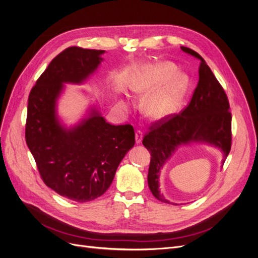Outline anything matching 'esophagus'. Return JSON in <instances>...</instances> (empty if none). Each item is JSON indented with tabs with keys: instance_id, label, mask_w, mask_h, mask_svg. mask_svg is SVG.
Wrapping results in <instances>:
<instances>
[{
	"instance_id": "obj_1",
	"label": "esophagus",
	"mask_w": 258,
	"mask_h": 258,
	"mask_svg": "<svg viewBox=\"0 0 258 258\" xmlns=\"http://www.w3.org/2000/svg\"><path fill=\"white\" fill-rule=\"evenodd\" d=\"M142 139H143L142 132H141V131H137V134H136V144H137V145L141 144Z\"/></svg>"
}]
</instances>
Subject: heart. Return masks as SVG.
I'll return each instance as SVG.
<instances>
[{"label": "heart", "instance_id": "b5f03b06", "mask_svg": "<svg viewBox=\"0 0 258 258\" xmlns=\"http://www.w3.org/2000/svg\"><path fill=\"white\" fill-rule=\"evenodd\" d=\"M175 67L169 62L143 69L132 85V90L141 96H148L163 87L146 101L144 105L145 115L152 120H163L172 116L182 103L188 89V77L176 73Z\"/></svg>", "mask_w": 258, "mask_h": 258}]
</instances>
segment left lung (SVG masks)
<instances>
[{
	"mask_svg": "<svg viewBox=\"0 0 258 258\" xmlns=\"http://www.w3.org/2000/svg\"><path fill=\"white\" fill-rule=\"evenodd\" d=\"M200 60L199 81L190 103L178 115L156 122L143 139L151 153L147 183L155 198L165 204L178 206L160 191V174L166 163L181 146L194 143L217 148L223 155V165L231 146V114L228 99L216 77L199 53L181 47Z\"/></svg>",
	"mask_w": 258,
	"mask_h": 258,
	"instance_id": "1",
	"label": "left lung"
}]
</instances>
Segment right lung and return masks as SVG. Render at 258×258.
Instances as JSON below:
<instances>
[{
    "label": "right lung",
    "instance_id": "add662e5",
    "mask_svg": "<svg viewBox=\"0 0 258 258\" xmlns=\"http://www.w3.org/2000/svg\"><path fill=\"white\" fill-rule=\"evenodd\" d=\"M104 52L67 48L52 59L29 96V150L45 184L76 202L102 196L120 161L135 145L132 126L107 122L96 102L73 124L63 121L58 111L66 85L84 84L100 67Z\"/></svg>",
    "mask_w": 258,
    "mask_h": 258
}]
</instances>
